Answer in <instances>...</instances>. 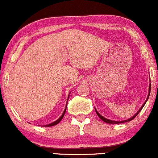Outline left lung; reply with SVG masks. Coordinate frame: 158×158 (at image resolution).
<instances>
[{
  "instance_id": "8db88e82",
  "label": "left lung",
  "mask_w": 158,
  "mask_h": 158,
  "mask_svg": "<svg viewBox=\"0 0 158 158\" xmlns=\"http://www.w3.org/2000/svg\"><path fill=\"white\" fill-rule=\"evenodd\" d=\"M150 91H151V84L149 85V91H148V97H147V99H146V102H145V103L142 106V107H141L140 108H139V110H138V111L137 112V114H135V116H133V117H131V118H130V119H127V120H123V121H114V120H110V119H106V118H105V117H103L102 116H101L100 114H99V113H98V112L97 111V110H96V113H97V114L98 115V117H99V118H100L101 119H102V121H104V122H106V123H109V124H119V123H126V122H129V121H131V120H132V119H135L136 117H137V114H138L139 112H140V110H142V108H143V107H144V106H145V104H146V102H147V100H148V97H149V94H150Z\"/></svg>"
}]
</instances>
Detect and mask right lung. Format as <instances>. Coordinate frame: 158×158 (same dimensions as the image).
I'll return each instance as SVG.
<instances>
[{
	"label": "right lung",
	"mask_w": 158,
	"mask_h": 158,
	"mask_svg": "<svg viewBox=\"0 0 158 158\" xmlns=\"http://www.w3.org/2000/svg\"><path fill=\"white\" fill-rule=\"evenodd\" d=\"M67 108V107H66ZM66 108H65V109H64V112H63V114H62V115L60 117H59V119H57V120H56L55 122H53V123H50V124H48V125H46V126H48V127H50V126H55V125H57L58 123H59V122H60V121L61 120V119H62V118L63 117H64V114H65V111H66Z\"/></svg>",
	"instance_id": "obj_1"
}]
</instances>
